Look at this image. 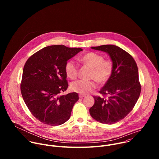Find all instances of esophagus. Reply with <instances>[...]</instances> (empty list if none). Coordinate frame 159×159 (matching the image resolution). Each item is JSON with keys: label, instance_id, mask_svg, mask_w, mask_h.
I'll use <instances>...</instances> for the list:
<instances>
[{"label": "esophagus", "instance_id": "34e87169", "mask_svg": "<svg viewBox=\"0 0 159 159\" xmlns=\"http://www.w3.org/2000/svg\"><path fill=\"white\" fill-rule=\"evenodd\" d=\"M85 96V95H84V94H79V97L80 98H84Z\"/></svg>", "mask_w": 159, "mask_h": 159}]
</instances>
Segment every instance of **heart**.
Listing matches in <instances>:
<instances>
[{"instance_id":"heart-1","label":"heart","mask_w":159,"mask_h":159,"mask_svg":"<svg viewBox=\"0 0 159 159\" xmlns=\"http://www.w3.org/2000/svg\"><path fill=\"white\" fill-rule=\"evenodd\" d=\"M79 61L92 69L90 78L94 80H78L72 82L70 88L74 92L81 94H88L93 91L97 86L94 80L99 84H104L109 80L112 75L113 72L112 62L110 60H104V57L100 54L89 52L81 57ZM65 72L67 77L75 79L78 75V66L75 61H68L65 66Z\"/></svg>"}]
</instances>
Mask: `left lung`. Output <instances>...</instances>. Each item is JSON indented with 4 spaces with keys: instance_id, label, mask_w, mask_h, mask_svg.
Masks as SVG:
<instances>
[{
    "instance_id": "left-lung-1",
    "label": "left lung",
    "mask_w": 159,
    "mask_h": 159,
    "mask_svg": "<svg viewBox=\"0 0 159 159\" xmlns=\"http://www.w3.org/2000/svg\"><path fill=\"white\" fill-rule=\"evenodd\" d=\"M107 53L113 63V72L99 93L104 97L94 96V104L90 115L95 120L104 124H113L125 118L137 103L141 85L139 70L134 60L128 52L112 44L91 47Z\"/></svg>"
}]
</instances>
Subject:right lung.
I'll use <instances>...</instances> for the list:
<instances>
[{
	"label": "right lung",
	"mask_w": 159,
	"mask_h": 159,
	"mask_svg": "<svg viewBox=\"0 0 159 159\" xmlns=\"http://www.w3.org/2000/svg\"><path fill=\"white\" fill-rule=\"evenodd\" d=\"M82 48L52 45L39 50L26 61L22 72L20 91L31 114L41 123L53 126L69 120L76 93L60 96L68 88L65 66Z\"/></svg>",
	"instance_id": "obj_1"
}]
</instances>
